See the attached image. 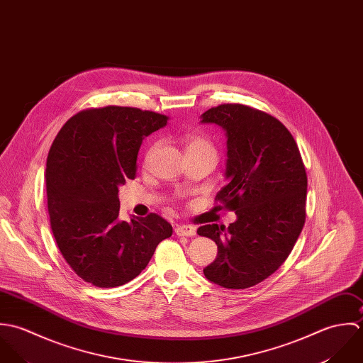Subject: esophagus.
<instances>
[{
    "mask_svg": "<svg viewBox=\"0 0 363 363\" xmlns=\"http://www.w3.org/2000/svg\"><path fill=\"white\" fill-rule=\"evenodd\" d=\"M175 234L179 237H192L196 234V228L194 225H188V224H181L177 225L175 228Z\"/></svg>",
    "mask_w": 363,
    "mask_h": 363,
    "instance_id": "34e87169",
    "label": "esophagus"
}]
</instances>
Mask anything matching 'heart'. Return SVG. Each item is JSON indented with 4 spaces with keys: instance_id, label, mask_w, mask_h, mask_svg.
I'll return each instance as SVG.
<instances>
[{
    "instance_id": "b5f03b06",
    "label": "heart",
    "mask_w": 363,
    "mask_h": 363,
    "mask_svg": "<svg viewBox=\"0 0 363 363\" xmlns=\"http://www.w3.org/2000/svg\"><path fill=\"white\" fill-rule=\"evenodd\" d=\"M186 152H205L218 158V151L213 143L202 135H188L185 139Z\"/></svg>"
}]
</instances>
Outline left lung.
<instances>
[{"instance_id":"1","label":"left lung","mask_w":363,"mask_h":363,"mask_svg":"<svg viewBox=\"0 0 363 363\" xmlns=\"http://www.w3.org/2000/svg\"><path fill=\"white\" fill-rule=\"evenodd\" d=\"M225 132V186L216 201L234 211L228 227L198 228L218 244L205 277L225 289H247L271 277L289 257L306 220L307 175L289 130L274 116L240 104L201 115Z\"/></svg>"}]
</instances>
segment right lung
Here are the masks:
<instances>
[{
    "mask_svg": "<svg viewBox=\"0 0 363 363\" xmlns=\"http://www.w3.org/2000/svg\"><path fill=\"white\" fill-rule=\"evenodd\" d=\"M167 119L128 106L86 109L66 122L50 147L45 178L52 231L74 272L94 286L130 282L172 234L155 213L119 218V186L135 178L140 145Z\"/></svg>",
    "mask_w": 363,
    "mask_h": 363,
    "instance_id": "right-lung-1",
    "label": "right lung"
}]
</instances>
